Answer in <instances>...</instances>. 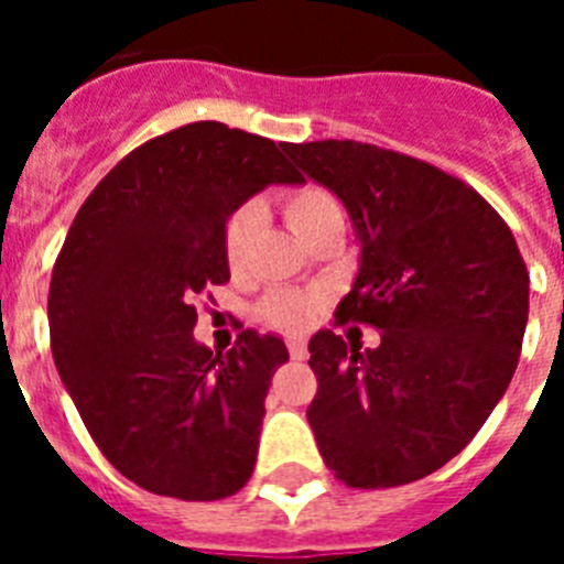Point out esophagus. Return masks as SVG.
<instances>
[{"label": "esophagus", "instance_id": "1", "mask_svg": "<svg viewBox=\"0 0 564 564\" xmlns=\"http://www.w3.org/2000/svg\"><path fill=\"white\" fill-rule=\"evenodd\" d=\"M288 352H291V358H296V361H302L307 352L305 341L302 338H288Z\"/></svg>", "mask_w": 564, "mask_h": 564}]
</instances>
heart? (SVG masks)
Segmentation results:
<instances>
[{"instance_id":"b5f03b06","label":"heart","mask_w":564,"mask_h":564,"mask_svg":"<svg viewBox=\"0 0 564 564\" xmlns=\"http://www.w3.org/2000/svg\"><path fill=\"white\" fill-rule=\"evenodd\" d=\"M282 214L291 231L296 234L302 242L313 237V234L325 231L330 226H344L341 206L327 188L305 186L291 188L282 197ZM253 226H257V208L253 206H239L237 212L228 214L226 226H223V257H226L228 268L237 271L246 262L248 239H251ZM318 296L305 291H273L268 293L265 302L259 305V316L273 330L296 333L302 327L311 325V318L316 316Z\"/></svg>"}]
</instances>
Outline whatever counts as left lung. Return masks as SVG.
<instances>
[{
  "label": "left lung",
  "mask_w": 564,
  "mask_h": 564,
  "mask_svg": "<svg viewBox=\"0 0 564 564\" xmlns=\"http://www.w3.org/2000/svg\"><path fill=\"white\" fill-rule=\"evenodd\" d=\"M347 206L361 268L336 325L381 330L376 350L318 330L307 421L336 480L392 488L449 463L508 390L528 322V268L500 214L455 174L358 141L282 143Z\"/></svg>",
  "instance_id": "8db88e82"
}]
</instances>
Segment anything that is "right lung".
<instances>
[{
    "instance_id": "1",
    "label": "right lung",
    "mask_w": 564,
    "mask_h": 564,
    "mask_svg": "<svg viewBox=\"0 0 564 564\" xmlns=\"http://www.w3.org/2000/svg\"><path fill=\"white\" fill-rule=\"evenodd\" d=\"M271 183H302L276 143L197 121L132 149L93 188L50 279L53 361L101 455L152 495L208 502L253 475L285 341H194L197 299L231 273L228 214Z\"/></svg>"
}]
</instances>
